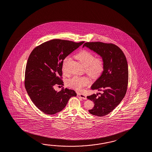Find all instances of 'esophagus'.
Returning a JSON list of instances; mask_svg holds the SVG:
<instances>
[{"label":"esophagus","instance_id":"1","mask_svg":"<svg viewBox=\"0 0 152 152\" xmlns=\"http://www.w3.org/2000/svg\"><path fill=\"white\" fill-rule=\"evenodd\" d=\"M77 97L81 98V99H87V97L86 95L81 94H80V93L77 94Z\"/></svg>","mask_w":152,"mask_h":152}]
</instances>
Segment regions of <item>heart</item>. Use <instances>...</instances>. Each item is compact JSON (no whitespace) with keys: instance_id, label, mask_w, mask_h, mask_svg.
<instances>
[{"instance_id":"1","label":"heart","mask_w":152,"mask_h":152,"mask_svg":"<svg viewBox=\"0 0 152 152\" xmlns=\"http://www.w3.org/2000/svg\"><path fill=\"white\" fill-rule=\"evenodd\" d=\"M79 61L85 66V71L91 76L96 77L101 74L103 69V61L101 58H94L92 53L87 50H82L76 55ZM70 60L69 56L66 57L62 62V69L63 72L66 73V65ZM88 78L83 76H74L67 81L69 86L77 90H81L83 87L89 83Z\"/></svg>"}]
</instances>
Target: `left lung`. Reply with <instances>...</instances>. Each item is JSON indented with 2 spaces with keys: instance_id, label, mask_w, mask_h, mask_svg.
I'll return each mask as SVG.
<instances>
[{
  "instance_id": "obj_1",
  "label": "left lung",
  "mask_w": 152,
  "mask_h": 152,
  "mask_svg": "<svg viewBox=\"0 0 152 152\" xmlns=\"http://www.w3.org/2000/svg\"><path fill=\"white\" fill-rule=\"evenodd\" d=\"M86 47L99 55L103 61L101 76L91 87L93 90L102 91L103 94H93L87 98L94 102L89 112L102 117L109 114L122 101L127 90L128 67L122 50L113 44L101 42H86Z\"/></svg>"
}]
</instances>
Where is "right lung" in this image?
<instances>
[{
  "instance_id": "1",
  "label": "right lung",
  "mask_w": 152,
  "mask_h": 152,
  "mask_svg": "<svg viewBox=\"0 0 152 152\" xmlns=\"http://www.w3.org/2000/svg\"><path fill=\"white\" fill-rule=\"evenodd\" d=\"M83 42L53 39L36 47L30 53L26 66L25 87L34 104L42 112H59L71 97L76 96L74 90L66 88L58 92L53 86L63 85L64 59Z\"/></svg>"
}]
</instances>
